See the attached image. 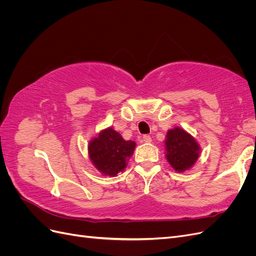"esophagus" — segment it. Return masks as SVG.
I'll return each instance as SVG.
<instances>
[{"label": "esophagus", "mask_w": 256, "mask_h": 256, "mask_svg": "<svg viewBox=\"0 0 256 256\" xmlns=\"http://www.w3.org/2000/svg\"><path fill=\"white\" fill-rule=\"evenodd\" d=\"M143 142H145V143H150V142H152L150 136H143Z\"/></svg>", "instance_id": "1"}]
</instances>
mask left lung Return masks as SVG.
Wrapping results in <instances>:
<instances>
[{
  "label": "left lung",
  "instance_id": "1",
  "mask_svg": "<svg viewBox=\"0 0 256 256\" xmlns=\"http://www.w3.org/2000/svg\"><path fill=\"white\" fill-rule=\"evenodd\" d=\"M164 142L166 158L175 172L190 170L200 157V146L196 138L180 127L168 130Z\"/></svg>",
  "mask_w": 256,
  "mask_h": 256
}]
</instances>
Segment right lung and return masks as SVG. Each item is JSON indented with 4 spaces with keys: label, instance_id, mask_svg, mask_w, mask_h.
I'll return each mask as SVG.
<instances>
[{
    "label": "right lung",
    "instance_id": "1",
    "mask_svg": "<svg viewBox=\"0 0 256 256\" xmlns=\"http://www.w3.org/2000/svg\"><path fill=\"white\" fill-rule=\"evenodd\" d=\"M136 142L124 140L112 127L102 129L88 143V157L98 172L104 176L115 177L125 171L128 161L136 150Z\"/></svg>",
    "mask_w": 256,
    "mask_h": 256
}]
</instances>
